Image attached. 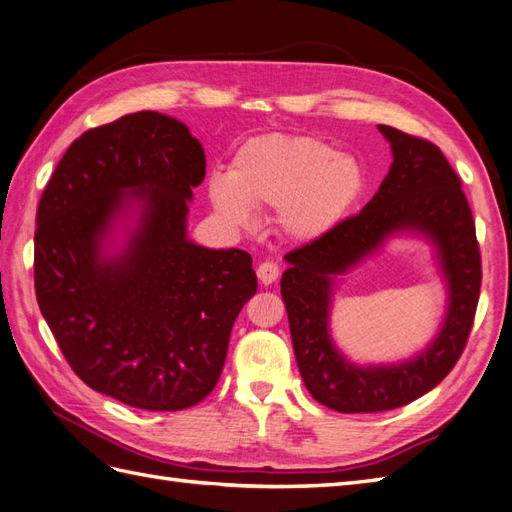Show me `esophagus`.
<instances>
[{
	"label": "esophagus",
	"mask_w": 512,
	"mask_h": 512,
	"mask_svg": "<svg viewBox=\"0 0 512 512\" xmlns=\"http://www.w3.org/2000/svg\"><path fill=\"white\" fill-rule=\"evenodd\" d=\"M279 274H281V270L277 264H274V261H261L257 268V277L264 285H272L279 279Z\"/></svg>",
	"instance_id": "esophagus-1"
}]
</instances>
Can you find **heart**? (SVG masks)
Returning <instances> with one entry per match:
<instances>
[{
  "instance_id": "1",
  "label": "heart",
  "mask_w": 512,
  "mask_h": 512,
  "mask_svg": "<svg viewBox=\"0 0 512 512\" xmlns=\"http://www.w3.org/2000/svg\"><path fill=\"white\" fill-rule=\"evenodd\" d=\"M365 188L355 155L316 136L266 134L235 151L229 175L209 179V199L229 225L248 227L255 207H277L294 240L313 242L342 222Z\"/></svg>"
}]
</instances>
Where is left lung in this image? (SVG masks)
I'll return each mask as SVG.
<instances>
[{"mask_svg": "<svg viewBox=\"0 0 512 512\" xmlns=\"http://www.w3.org/2000/svg\"><path fill=\"white\" fill-rule=\"evenodd\" d=\"M378 131L393 153L381 188L357 216L287 253L290 268L281 277L300 376L313 398L339 413L398 409L437 387L461 357L480 296V248L461 179L432 142L389 125H378ZM398 232L424 234L436 246L449 287L446 318L438 337L411 360L389 366L352 364L330 337L336 277Z\"/></svg>", "mask_w": 512, "mask_h": 512, "instance_id": "8db88e82", "label": "left lung"}]
</instances>
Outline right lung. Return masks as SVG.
Returning a JSON list of instances; mask_svg holds the SVG:
<instances>
[{
    "label": "right lung",
    "mask_w": 512,
    "mask_h": 512,
    "mask_svg": "<svg viewBox=\"0 0 512 512\" xmlns=\"http://www.w3.org/2000/svg\"><path fill=\"white\" fill-rule=\"evenodd\" d=\"M205 151L181 121L136 112L62 155L34 233L36 300L73 372L144 411H181L218 383L253 257L188 238ZM123 226L122 246L109 244Z\"/></svg>",
    "instance_id": "obj_1"
}]
</instances>
